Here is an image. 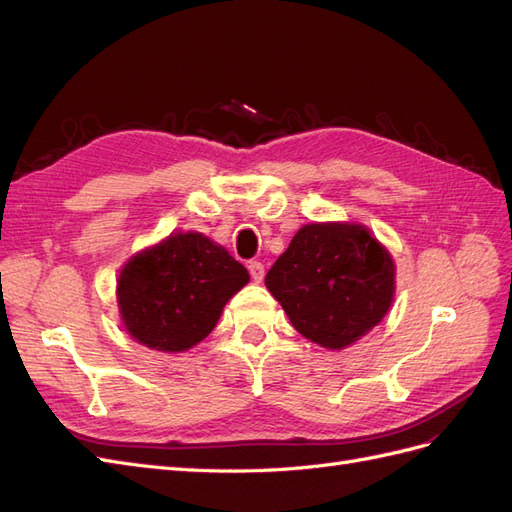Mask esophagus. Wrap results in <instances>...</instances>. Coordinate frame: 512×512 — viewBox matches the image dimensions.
I'll return each instance as SVG.
<instances>
[{
  "label": "esophagus",
  "mask_w": 512,
  "mask_h": 512,
  "mask_svg": "<svg viewBox=\"0 0 512 512\" xmlns=\"http://www.w3.org/2000/svg\"><path fill=\"white\" fill-rule=\"evenodd\" d=\"M248 272H251V279L255 283L264 281V264L261 261H248Z\"/></svg>",
  "instance_id": "obj_1"
}]
</instances>
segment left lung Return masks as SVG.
<instances>
[{
    "label": "left lung",
    "instance_id": "left-lung-1",
    "mask_svg": "<svg viewBox=\"0 0 512 512\" xmlns=\"http://www.w3.org/2000/svg\"><path fill=\"white\" fill-rule=\"evenodd\" d=\"M394 261L369 227L309 223L266 274V287L304 339L339 352L390 311Z\"/></svg>",
    "mask_w": 512,
    "mask_h": 512
}]
</instances>
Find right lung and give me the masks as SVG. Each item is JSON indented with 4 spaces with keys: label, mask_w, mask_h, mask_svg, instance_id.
<instances>
[{
    "label": "right lung",
    "mask_w": 512,
    "mask_h": 512,
    "mask_svg": "<svg viewBox=\"0 0 512 512\" xmlns=\"http://www.w3.org/2000/svg\"><path fill=\"white\" fill-rule=\"evenodd\" d=\"M248 281L225 246L199 231H173L126 261L115 296L130 337L156 352L180 354L208 337Z\"/></svg>",
    "instance_id": "right-lung-1"
}]
</instances>
